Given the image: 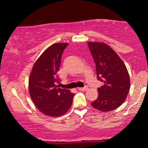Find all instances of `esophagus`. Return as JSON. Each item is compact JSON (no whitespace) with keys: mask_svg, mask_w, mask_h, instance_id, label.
I'll use <instances>...</instances> for the list:
<instances>
[{"mask_svg":"<svg viewBox=\"0 0 148 148\" xmlns=\"http://www.w3.org/2000/svg\"><path fill=\"white\" fill-rule=\"evenodd\" d=\"M88 89V86H85L84 88H78V90H79L81 91H85V90H87Z\"/></svg>","mask_w":148,"mask_h":148,"instance_id":"34e87169","label":"esophagus"}]
</instances>
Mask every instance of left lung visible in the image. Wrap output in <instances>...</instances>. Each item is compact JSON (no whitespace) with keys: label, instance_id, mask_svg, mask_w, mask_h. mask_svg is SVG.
Segmentation results:
<instances>
[{"label":"left lung","instance_id":"1","mask_svg":"<svg viewBox=\"0 0 148 148\" xmlns=\"http://www.w3.org/2000/svg\"><path fill=\"white\" fill-rule=\"evenodd\" d=\"M88 45L95 63L97 77L103 83L97 89V99L91 105L100 111H113L125 101L130 91L128 71L123 61L108 45L90 42Z\"/></svg>","mask_w":148,"mask_h":148}]
</instances>
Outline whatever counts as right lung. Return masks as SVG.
I'll return each instance as SVG.
<instances>
[{
  "label": "right lung",
  "mask_w": 148,
  "mask_h": 148,
  "mask_svg": "<svg viewBox=\"0 0 148 148\" xmlns=\"http://www.w3.org/2000/svg\"><path fill=\"white\" fill-rule=\"evenodd\" d=\"M68 43H55L36 60L28 80L30 97L41 113L51 117L64 115L72 106L74 94L56 86L61 56Z\"/></svg>",
  "instance_id": "add662e5"
}]
</instances>
